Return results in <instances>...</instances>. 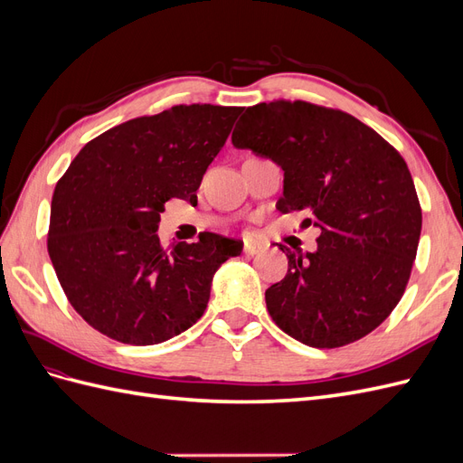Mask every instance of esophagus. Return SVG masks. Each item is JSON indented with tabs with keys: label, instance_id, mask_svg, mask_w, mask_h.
<instances>
[{
	"label": "esophagus",
	"instance_id": "1",
	"mask_svg": "<svg viewBox=\"0 0 463 463\" xmlns=\"http://www.w3.org/2000/svg\"><path fill=\"white\" fill-rule=\"evenodd\" d=\"M262 250H264V247L260 243H255V241H245L243 243V253L247 257H255V255L262 253Z\"/></svg>",
	"mask_w": 463,
	"mask_h": 463
}]
</instances>
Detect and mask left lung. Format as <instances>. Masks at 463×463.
Listing matches in <instances>:
<instances>
[{
	"label": "left lung",
	"instance_id": "8db88e82",
	"mask_svg": "<svg viewBox=\"0 0 463 463\" xmlns=\"http://www.w3.org/2000/svg\"><path fill=\"white\" fill-rule=\"evenodd\" d=\"M232 143L282 167L276 208L320 230L315 253L278 245L288 274L264 293L278 328L320 349L373 332L402 299L421 235L400 152L345 111L301 100L247 108Z\"/></svg>",
	"mask_w": 463,
	"mask_h": 463
}]
</instances>
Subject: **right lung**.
I'll list each match as a JSON object with an SVG mask.
<instances>
[{"label":"right lung","mask_w":463,"mask_h":463,"mask_svg":"<svg viewBox=\"0 0 463 463\" xmlns=\"http://www.w3.org/2000/svg\"><path fill=\"white\" fill-rule=\"evenodd\" d=\"M241 108L191 104L129 119L85 145L52 199L48 253L73 309L111 340L162 344L197 322L222 262L243 241L158 237L167 201L197 203Z\"/></svg>","instance_id":"1"}]
</instances>
